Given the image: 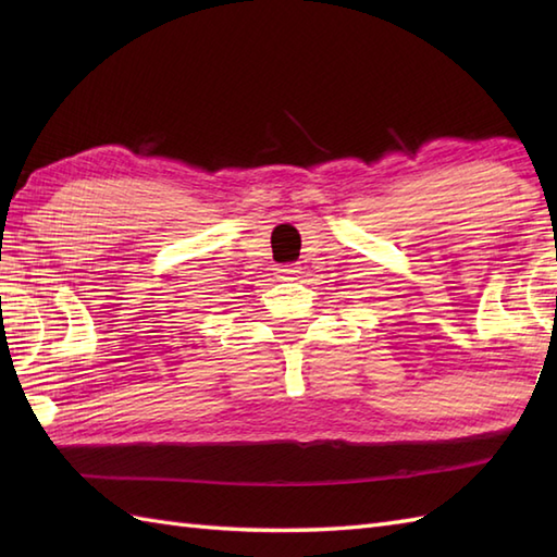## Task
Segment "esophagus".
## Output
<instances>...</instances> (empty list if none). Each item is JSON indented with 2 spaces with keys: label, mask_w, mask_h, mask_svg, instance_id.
Here are the masks:
<instances>
[{
  "label": "esophagus",
  "mask_w": 557,
  "mask_h": 557,
  "mask_svg": "<svg viewBox=\"0 0 557 557\" xmlns=\"http://www.w3.org/2000/svg\"><path fill=\"white\" fill-rule=\"evenodd\" d=\"M299 272H301V265H297V263H289V265H282V268H280V275L285 277V280L299 277Z\"/></svg>",
  "instance_id": "1"
}]
</instances>
